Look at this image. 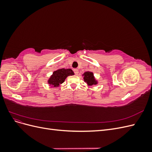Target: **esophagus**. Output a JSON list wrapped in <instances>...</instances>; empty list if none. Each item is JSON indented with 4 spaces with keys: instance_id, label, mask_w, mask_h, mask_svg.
<instances>
[{
    "instance_id": "1",
    "label": "esophagus",
    "mask_w": 152,
    "mask_h": 152,
    "mask_svg": "<svg viewBox=\"0 0 152 152\" xmlns=\"http://www.w3.org/2000/svg\"><path fill=\"white\" fill-rule=\"evenodd\" d=\"M73 72H74V73L76 75L79 74V70H78V69H74V70H73Z\"/></svg>"
}]
</instances>
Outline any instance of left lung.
I'll return each instance as SVG.
<instances>
[{"instance_id":"left-lung-1","label":"left lung","mask_w":152,"mask_h":152,"mask_svg":"<svg viewBox=\"0 0 152 152\" xmlns=\"http://www.w3.org/2000/svg\"><path fill=\"white\" fill-rule=\"evenodd\" d=\"M84 79L85 82H86L87 84L89 86H92V85H94V84H96L93 73L89 72H87L84 73Z\"/></svg>"}]
</instances>
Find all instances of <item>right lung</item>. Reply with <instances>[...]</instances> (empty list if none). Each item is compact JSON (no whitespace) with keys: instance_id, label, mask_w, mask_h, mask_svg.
Segmentation results:
<instances>
[{"instance_id":"right-lung-1","label":"right lung","mask_w":152,"mask_h":152,"mask_svg":"<svg viewBox=\"0 0 152 152\" xmlns=\"http://www.w3.org/2000/svg\"><path fill=\"white\" fill-rule=\"evenodd\" d=\"M74 73L71 69L61 68L54 71L53 75L50 77L48 80L49 84L53 86V87H58L59 84H62L65 81L66 78L69 75H73Z\"/></svg>"}]
</instances>
